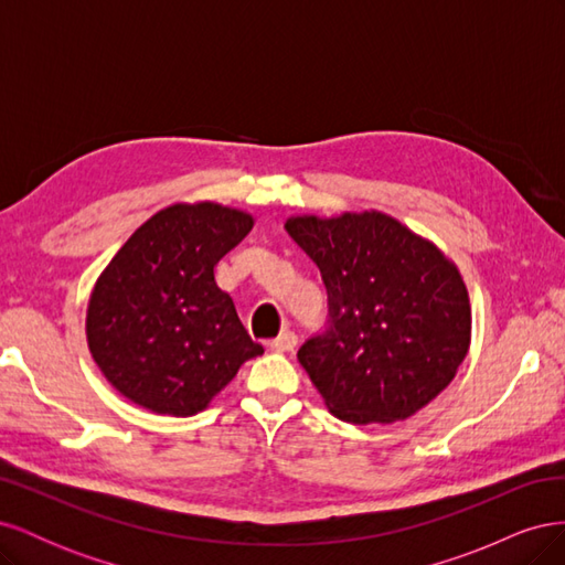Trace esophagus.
<instances>
[{"mask_svg":"<svg viewBox=\"0 0 565 565\" xmlns=\"http://www.w3.org/2000/svg\"><path fill=\"white\" fill-rule=\"evenodd\" d=\"M297 341H299V337L292 330H285V332H280L276 339L270 341V349H276V351H295Z\"/></svg>","mask_w":565,"mask_h":565,"instance_id":"34e87169","label":"esophagus"}]
</instances>
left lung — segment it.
<instances>
[{
  "mask_svg": "<svg viewBox=\"0 0 565 565\" xmlns=\"http://www.w3.org/2000/svg\"><path fill=\"white\" fill-rule=\"evenodd\" d=\"M285 231L328 289V328L297 358L330 413L351 424L413 417L446 388L471 341L457 266L382 212L292 216Z\"/></svg>",
  "mask_w": 565,
  "mask_h": 565,
  "instance_id": "obj_1",
  "label": "left lung"
}]
</instances>
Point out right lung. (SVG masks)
Masks as SVG:
<instances>
[{
    "instance_id": "obj_1",
    "label": "right lung",
    "mask_w": 565,
    "mask_h": 565,
    "mask_svg": "<svg viewBox=\"0 0 565 565\" xmlns=\"http://www.w3.org/2000/svg\"><path fill=\"white\" fill-rule=\"evenodd\" d=\"M216 202L152 214L100 273L87 341L106 380L150 413L191 417L264 347L252 341L214 266L252 231Z\"/></svg>"
}]
</instances>
